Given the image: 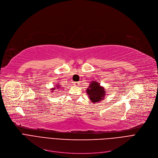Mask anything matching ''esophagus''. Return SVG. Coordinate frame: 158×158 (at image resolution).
<instances>
[{"instance_id": "34e87169", "label": "esophagus", "mask_w": 158, "mask_h": 158, "mask_svg": "<svg viewBox=\"0 0 158 158\" xmlns=\"http://www.w3.org/2000/svg\"><path fill=\"white\" fill-rule=\"evenodd\" d=\"M73 84H74V85H75V86H78L80 85V83L79 82H77V81H74L73 82Z\"/></svg>"}]
</instances>
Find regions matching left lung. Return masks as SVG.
I'll return each instance as SVG.
<instances>
[{
	"label": "left lung",
	"instance_id": "obj_1",
	"mask_svg": "<svg viewBox=\"0 0 158 158\" xmlns=\"http://www.w3.org/2000/svg\"><path fill=\"white\" fill-rule=\"evenodd\" d=\"M86 91L89 99L93 103L103 101L106 94V90L96 81H92Z\"/></svg>",
	"mask_w": 158,
	"mask_h": 158
}]
</instances>
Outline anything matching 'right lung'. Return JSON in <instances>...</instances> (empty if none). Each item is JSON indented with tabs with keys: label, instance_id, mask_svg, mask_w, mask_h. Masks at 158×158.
Masks as SVG:
<instances>
[{
	"label": "right lung",
	"instance_id": "1",
	"mask_svg": "<svg viewBox=\"0 0 158 158\" xmlns=\"http://www.w3.org/2000/svg\"><path fill=\"white\" fill-rule=\"evenodd\" d=\"M60 85H55V87H54V88H52V89H51V91H52V90H55V89H60ZM62 89V88H61Z\"/></svg>",
	"mask_w": 158,
	"mask_h": 158
}]
</instances>
